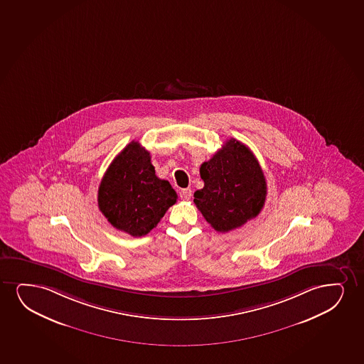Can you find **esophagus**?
Masks as SVG:
<instances>
[{
	"label": "esophagus",
	"mask_w": 364,
	"mask_h": 364,
	"mask_svg": "<svg viewBox=\"0 0 364 364\" xmlns=\"http://www.w3.org/2000/svg\"><path fill=\"white\" fill-rule=\"evenodd\" d=\"M180 197L181 198L183 199V200H189V199H191V197H192V189H181Z\"/></svg>",
	"instance_id": "34e87169"
}]
</instances>
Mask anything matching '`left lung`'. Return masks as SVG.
Wrapping results in <instances>:
<instances>
[{"label":"left lung","mask_w":364,"mask_h":364,"mask_svg":"<svg viewBox=\"0 0 364 364\" xmlns=\"http://www.w3.org/2000/svg\"><path fill=\"white\" fill-rule=\"evenodd\" d=\"M204 187L194 193V204L219 232H229L257 217L266 200L267 183L249 147L236 139L200 166Z\"/></svg>","instance_id":"1"}]
</instances>
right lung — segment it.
<instances>
[{
    "instance_id": "add662e5",
    "label": "right lung",
    "mask_w": 364,
    "mask_h": 364,
    "mask_svg": "<svg viewBox=\"0 0 364 364\" xmlns=\"http://www.w3.org/2000/svg\"><path fill=\"white\" fill-rule=\"evenodd\" d=\"M177 194L155 175L150 152L132 141L107 168L98 188V208L115 229L134 237L156 228Z\"/></svg>"
}]
</instances>
